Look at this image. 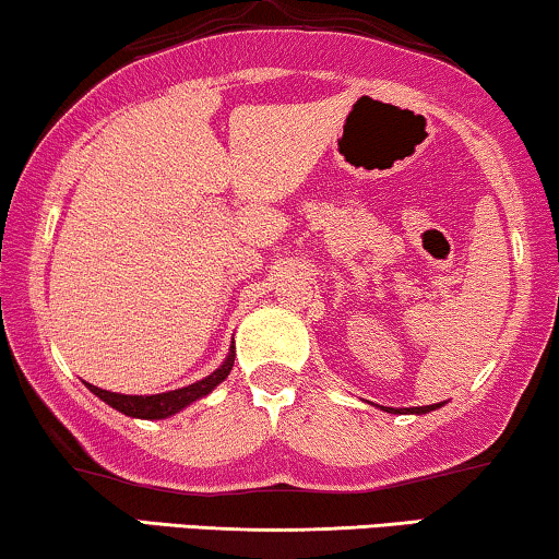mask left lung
I'll list each match as a JSON object with an SVG mask.
<instances>
[{
  "instance_id": "8db88e82",
  "label": "left lung",
  "mask_w": 559,
  "mask_h": 559,
  "mask_svg": "<svg viewBox=\"0 0 559 559\" xmlns=\"http://www.w3.org/2000/svg\"><path fill=\"white\" fill-rule=\"evenodd\" d=\"M438 407H442V404H427V407H407V409L386 407V412H392V415H427V412H432Z\"/></svg>"
}]
</instances>
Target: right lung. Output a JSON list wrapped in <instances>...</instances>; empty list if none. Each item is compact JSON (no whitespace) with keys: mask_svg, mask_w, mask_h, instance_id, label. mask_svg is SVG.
<instances>
[{"mask_svg":"<svg viewBox=\"0 0 559 559\" xmlns=\"http://www.w3.org/2000/svg\"><path fill=\"white\" fill-rule=\"evenodd\" d=\"M234 358H236V350L231 346L228 350L226 361L218 366L216 371L209 373V377L195 381V384H188L182 389H175V392H163V394H117V392H106V389H98L94 384H88L91 392H94L98 400H104L109 407L119 409L121 415L127 417H136V419H165L175 415V412L186 409L188 404H193L195 400H201V396L211 394L213 389H216L221 381L228 377V371H231L234 366Z\"/></svg>","mask_w":559,"mask_h":559,"instance_id":"1","label":"right lung"}]
</instances>
